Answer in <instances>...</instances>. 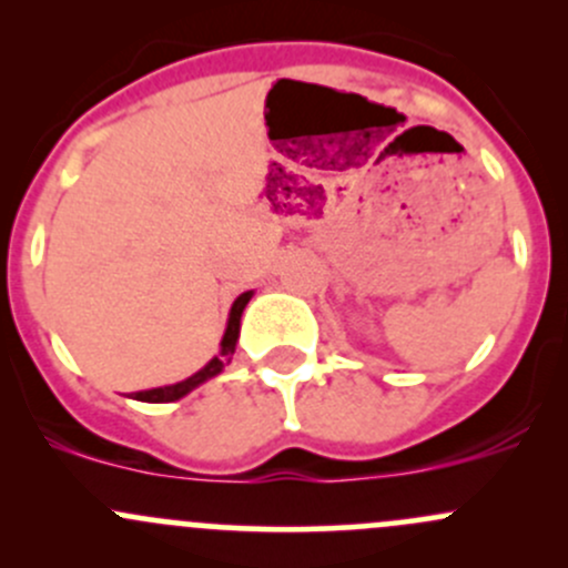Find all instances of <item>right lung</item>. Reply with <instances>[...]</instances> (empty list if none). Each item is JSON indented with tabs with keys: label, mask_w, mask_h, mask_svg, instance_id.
<instances>
[{
	"label": "right lung",
	"mask_w": 568,
	"mask_h": 568,
	"mask_svg": "<svg viewBox=\"0 0 568 568\" xmlns=\"http://www.w3.org/2000/svg\"><path fill=\"white\" fill-rule=\"evenodd\" d=\"M250 300H252V291H244L242 296H236V302H233V307H231V316H227L225 335H222L220 354H216V357H211L209 363H205L203 368L197 371V374H192L189 379H183V382H175V385H164V387H153V390L134 393V398L136 400H148V404H168V400L183 398V395L192 393L194 387H200L203 382L214 379L216 374H222V368L231 363L233 352H236L239 329H242V313H244V307H247Z\"/></svg>",
	"instance_id": "add662e5"
}]
</instances>
